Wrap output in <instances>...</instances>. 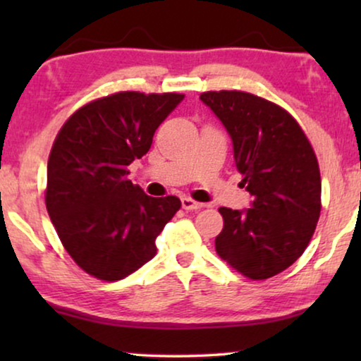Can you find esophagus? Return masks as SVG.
Here are the masks:
<instances>
[{"mask_svg": "<svg viewBox=\"0 0 361 361\" xmlns=\"http://www.w3.org/2000/svg\"><path fill=\"white\" fill-rule=\"evenodd\" d=\"M202 207H204V204L192 200L190 197H184V199H182V209L184 210H200Z\"/></svg>", "mask_w": 361, "mask_h": 361, "instance_id": "obj_1", "label": "esophagus"}]
</instances>
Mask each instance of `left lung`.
<instances>
[{"label":"left lung","instance_id":"obj_1","mask_svg":"<svg viewBox=\"0 0 361 361\" xmlns=\"http://www.w3.org/2000/svg\"><path fill=\"white\" fill-rule=\"evenodd\" d=\"M200 100L233 142L250 209L221 207L215 238L221 259L250 279L289 268L312 238L320 215V172L312 146L284 108L238 90L205 92Z\"/></svg>","mask_w":361,"mask_h":361}]
</instances>
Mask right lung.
Listing matches in <instances>:
<instances>
[{
	"instance_id": "right-lung-1",
	"label": "right lung",
	"mask_w": 361,
	"mask_h": 361,
	"mask_svg": "<svg viewBox=\"0 0 361 361\" xmlns=\"http://www.w3.org/2000/svg\"><path fill=\"white\" fill-rule=\"evenodd\" d=\"M182 100L180 93H113L87 103L59 131L46 207L63 248L85 273L118 281L154 258L157 235L180 200L146 195L128 179V166L149 151Z\"/></svg>"
}]
</instances>
